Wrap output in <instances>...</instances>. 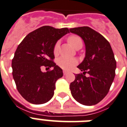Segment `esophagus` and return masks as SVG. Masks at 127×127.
<instances>
[{"instance_id": "34e87169", "label": "esophagus", "mask_w": 127, "mask_h": 127, "mask_svg": "<svg viewBox=\"0 0 127 127\" xmlns=\"http://www.w3.org/2000/svg\"><path fill=\"white\" fill-rule=\"evenodd\" d=\"M68 74V72H67L66 70H63V74L64 75H66V74Z\"/></svg>"}]
</instances>
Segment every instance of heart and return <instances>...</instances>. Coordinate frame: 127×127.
<instances>
[{
	"label": "heart",
	"mask_w": 127,
	"mask_h": 127,
	"mask_svg": "<svg viewBox=\"0 0 127 127\" xmlns=\"http://www.w3.org/2000/svg\"><path fill=\"white\" fill-rule=\"evenodd\" d=\"M68 42L75 49L78 46H82V45H83L82 40L80 36H78L77 35L70 36L68 38ZM59 50V42H57L54 46V49H53V53L55 55L58 54ZM57 64L61 68L69 70H71L72 68L74 66L76 65L77 61L75 59L62 57L58 59Z\"/></svg>",
	"instance_id": "b5f03b06"
}]
</instances>
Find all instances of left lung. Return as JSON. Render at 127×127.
<instances>
[{
	"label": "left lung",
	"mask_w": 127,
	"mask_h": 127,
	"mask_svg": "<svg viewBox=\"0 0 127 127\" xmlns=\"http://www.w3.org/2000/svg\"><path fill=\"white\" fill-rule=\"evenodd\" d=\"M72 33L81 37L85 45V57L78 68L70 89L74 98L85 106L100 102L106 96L115 76L116 61L110 43L102 35L89 27L72 28ZM85 73L90 76L86 77Z\"/></svg>",
	"instance_id": "1"
}]
</instances>
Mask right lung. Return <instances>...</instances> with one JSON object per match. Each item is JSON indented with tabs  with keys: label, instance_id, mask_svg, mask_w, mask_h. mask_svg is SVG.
Segmentation results:
<instances>
[{
	"label": "right lung",
	"instance_id": "add662e5",
	"mask_svg": "<svg viewBox=\"0 0 127 127\" xmlns=\"http://www.w3.org/2000/svg\"><path fill=\"white\" fill-rule=\"evenodd\" d=\"M67 33L68 28L43 26L27 35L17 47L12 62V75L17 91L29 102L41 104L53 97L57 80L63 76L53 62V49ZM42 66L54 69L42 73Z\"/></svg>",
	"mask_w": 127,
	"mask_h": 127
}]
</instances>
